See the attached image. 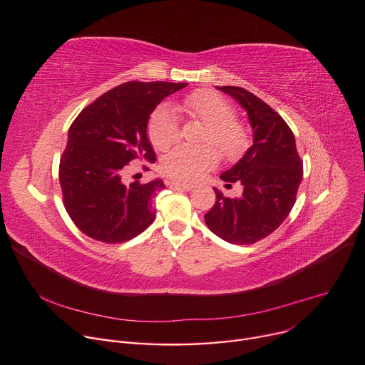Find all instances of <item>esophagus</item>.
Instances as JSON below:
<instances>
[{"mask_svg": "<svg viewBox=\"0 0 365 365\" xmlns=\"http://www.w3.org/2000/svg\"><path fill=\"white\" fill-rule=\"evenodd\" d=\"M170 187L175 188V190H185V191H190V190L195 188L191 184H184V182H170Z\"/></svg>", "mask_w": 365, "mask_h": 365, "instance_id": "obj_1", "label": "esophagus"}]
</instances>
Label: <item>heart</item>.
I'll return each mask as SVG.
<instances>
[{"label":"heart","mask_w":365,"mask_h":365,"mask_svg":"<svg viewBox=\"0 0 365 365\" xmlns=\"http://www.w3.org/2000/svg\"><path fill=\"white\" fill-rule=\"evenodd\" d=\"M180 109L191 119L207 126L203 135L205 144H213L228 160L242 158L250 143L245 123L234 119L232 106L218 93L197 90L188 94ZM147 134L158 150H168L180 138V125L173 107L159 106L150 116ZM218 163V152L212 145L188 147L178 145L162 160V173L178 181H196L203 173Z\"/></svg>","instance_id":"b5f03b06"}]
</instances>
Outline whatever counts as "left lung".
Wrapping results in <instances>:
<instances>
[{
	"mask_svg": "<svg viewBox=\"0 0 365 365\" xmlns=\"http://www.w3.org/2000/svg\"><path fill=\"white\" fill-rule=\"evenodd\" d=\"M247 112L253 144L221 180L243 185L240 197H225L215 188L217 202L205 215L207 228L232 245H253L265 239L287 218L304 165L286 120L259 97L240 87H218Z\"/></svg>",
	"mask_w": 365,
	"mask_h": 365,
	"instance_id": "left-lung-1",
	"label": "left lung"
}]
</instances>
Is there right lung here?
Instances as JSON below:
<instances>
[{"label": "right lung", "instance_id": "add662e5", "mask_svg": "<svg viewBox=\"0 0 365 365\" xmlns=\"http://www.w3.org/2000/svg\"><path fill=\"white\" fill-rule=\"evenodd\" d=\"M185 82H125L94 100L76 116L60 158L63 203L73 224L103 243L134 239L155 221L152 203L162 180L125 184L122 175L133 160L155 162L147 122L168 96Z\"/></svg>", "mask_w": 365, "mask_h": 365}]
</instances>
